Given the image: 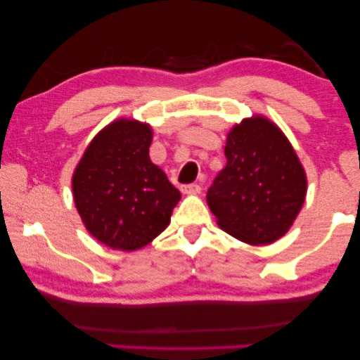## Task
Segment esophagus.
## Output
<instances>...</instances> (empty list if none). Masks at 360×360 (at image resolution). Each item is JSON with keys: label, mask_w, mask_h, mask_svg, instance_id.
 Listing matches in <instances>:
<instances>
[{"label": "esophagus", "mask_w": 360, "mask_h": 360, "mask_svg": "<svg viewBox=\"0 0 360 360\" xmlns=\"http://www.w3.org/2000/svg\"><path fill=\"white\" fill-rule=\"evenodd\" d=\"M181 191L188 195H196L201 191V185L198 184H188V185H181Z\"/></svg>", "instance_id": "34e87169"}]
</instances>
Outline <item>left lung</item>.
<instances>
[{
    "label": "left lung",
    "mask_w": 360,
    "mask_h": 360,
    "mask_svg": "<svg viewBox=\"0 0 360 360\" xmlns=\"http://www.w3.org/2000/svg\"><path fill=\"white\" fill-rule=\"evenodd\" d=\"M228 164L206 193L219 228L249 244H270L287 233L302 210L307 176L293 147L264 117L234 126Z\"/></svg>",
    "instance_id": "8db88e82"
}]
</instances>
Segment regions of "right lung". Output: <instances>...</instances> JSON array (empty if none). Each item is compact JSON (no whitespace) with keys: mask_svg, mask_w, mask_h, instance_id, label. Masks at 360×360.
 <instances>
[{"mask_svg":"<svg viewBox=\"0 0 360 360\" xmlns=\"http://www.w3.org/2000/svg\"><path fill=\"white\" fill-rule=\"evenodd\" d=\"M152 131L120 120L105 127L73 174V200L100 243L120 250L149 244L170 223L180 191L150 162Z\"/></svg>","mask_w":360,"mask_h":360,"instance_id":"add662e5","label":"right lung"}]
</instances>
